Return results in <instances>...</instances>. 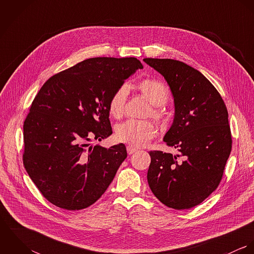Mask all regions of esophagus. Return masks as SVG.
Returning <instances> with one entry per match:
<instances>
[{"instance_id":"esophagus-1","label":"esophagus","mask_w":254,"mask_h":254,"mask_svg":"<svg viewBox=\"0 0 254 254\" xmlns=\"http://www.w3.org/2000/svg\"><path fill=\"white\" fill-rule=\"evenodd\" d=\"M138 149L132 145H127V152L128 154H133L134 152H136Z\"/></svg>"}]
</instances>
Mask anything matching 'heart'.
Segmentation results:
<instances>
[{
  "label": "heart",
  "instance_id": "obj_1",
  "mask_svg": "<svg viewBox=\"0 0 254 254\" xmlns=\"http://www.w3.org/2000/svg\"><path fill=\"white\" fill-rule=\"evenodd\" d=\"M138 89L145 99L154 107L164 105L169 98V90L165 84L155 79H145L138 84ZM129 93L126 84L119 86L111 95L109 102V113L119 118L124 111L125 103ZM152 114L158 117L160 114L156 109ZM155 127L148 121L129 119L119 124L115 129V137L119 142L129 144L133 146L145 145L155 135Z\"/></svg>",
  "mask_w": 254,
  "mask_h": 254
}]
</instances>
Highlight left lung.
I'll return each mask as SVG.
<instances>
[{"instance_id":"left-lung-1","label":"left lung","mask_w":254,"mask_h":254,"mask_svg":"<svg viewBox=\"0 0 254 254\" xmlns=\"http://www.w3.org/2000/svg\"><path fill=\"white\" fill-rule=\"evenodd\" d=\"M144 62L170 87L175 114L163 141L180 152L149 151L148 186L166 206L189 209L208 197L222 179L232 149L228 110L215 87L193 67L170 59Z\"/></svg>"}]
</instances>
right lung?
I'll return each instance as SVG.
<instances>
[{
  "instance_id": "obj_1",
  "label": "right lung",
  "mask_w": 254,
  "mask_h": 254,
  "mask_svg": "<svg viewBox=\"0 0 254 254\" xmlns=\"http://www.w3.org/2000/svg\"><path fill=\"white\" fill-rule=\"evenodd\" d=\"M143 64L136 58H92L52 76L24 121V167L53 204L79 210L107 190L127 157L123 144L90 145L112 134L109 102Z\"/></svg>"
}]
</instances>
